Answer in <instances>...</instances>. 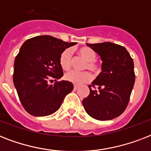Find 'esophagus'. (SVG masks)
Returning <instances> with one entry per match:
<instances>
[{
    "label": "esophagus",
    "mask_w": 151,
    "mask_h": 151,
    "mask_svg": "<svg viewBox=\"0 0 151 151\" xmlns=\"http://www.w3.org/2000/svg\"><path fill=\"white\" fill-rule=\"evenodd\" d=\"M78 88V85H74V87H73V90H77Z\"/></svg>",
    "instance_id": "34e87169"
}]
</instances>
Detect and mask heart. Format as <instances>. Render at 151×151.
<instances>
[{
  "mask_svg": "<svg viewBox=\"0 0 151 151\" xmlns=\"http://www.w3.org/2000/svg\"><path fill=\"white\" fill-rule=\"evenodd\" d=\"M78 53L81 58L86 61L85 65V70H90L95 73H99L101 70L100 65L97 62L96 52L93 49L88 47H83L78 49ZM73 59H72V52L70 49H65L62 52L59 57V64L62 69L64 70H69L72 66ZM65 79L70 82L73 83L74 85H81L84 83L89 82L92 81V73L85 71V72H77V71H70L65 74Z\"/></svg>",
  "mask_w": 151,
  "mask_h": 151,
  "instance_id": "obj_1",
  "label": "heart"
}]
</instances>
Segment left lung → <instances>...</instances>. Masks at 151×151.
<instances>
[{"label": "left lung", "instance_id": "obj_1", "mask_svg": "<svg viewBox=\"0 0 151 151\" xmlns=\"http://www.w3.org/2000/svg\"><path fill=\"white\" fill-rule=\"evenodd\" d=\"M103 60L102 72L83 99L85 111L94 119L107 121L118 117L129 104L135 83L133 60L126 48L117 44H87Z\"/></svg>", "mask_w": 151, "mask_h": 151}]
</instances>
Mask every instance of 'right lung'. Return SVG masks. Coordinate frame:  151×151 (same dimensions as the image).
Here are the masks:
<instances>
[{
  "label": "right lung",
  "mask_w": 151,
  "mask_h": 151,
  "mask_svg": "<svg viewBox=\"0 0 151 151\" xmlns=\"http://www.w3.org/2000/svg\"><path fill=\"white\" fill-rule=\"evenodd\" d=\"M76 44L44 35L28 39L22 45L15 59L13 82L22 106L29 114H52L73 90L72 83L57 80L63 76L60 55ZM52 78L56 81L53 85L49 83Z\"/></svg>",
  "instance_id": "add662e5"
}]
</instances>
